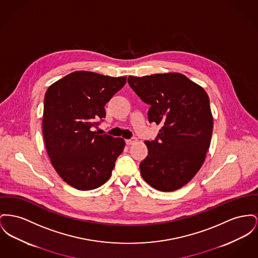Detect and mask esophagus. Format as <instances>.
I'll list each match as a JSON object with an SVG mask.
<instances>
[{"mask_svg": "<svg viewBox=\"0 0 258 258\" xmlns=\"http://www.w3.org/2000/svg\"><path fill=\"white\" fill-rule=\"evenodd\" d=\"M136 141H137V138H136V137H132L131 139H126V140H125V143H126L127 145H132V144H134Z\"/></svg>", "mask_w": 258, "mask_h": 258, "instance_id": "34e87169", "label": "esophagus"}]
</instances>
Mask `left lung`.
<instances>
[{
  "mask_svg": "<svg viewBox=\"0 0 258 258\" xmlns=\"http://www.w3.org/2000/svg\"><path fill=\"white\" fill-rule=\"evenodd\" d=\"M127 83L150 105L149 122L162 125L154 140L145 141L148 155L139 165L140 173L157 190H177L195 176L210 148V98L202 87L179 73L130 76Z\"/></svg>",
  "mask_w": 258,
  "mask_h": 258,
  "instance_id": "obj_1",
  "label": "left lung"
}]
</instances>
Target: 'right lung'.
<instances>
[{
	"label": "right lung",
	"mask_w": 258,
	"mask_h": 258,
	"mask_svg": "<svg viewBox=\"0 0 258 258\" xmlns=\"http://www.w3.org/2000/svg\"><path fill=\"white\" fill-rule=\"evenodd\" d=\"M126 78L76 71L52 84L44 100L43 135L57 173L79 190L103 185L112 174L124 140L94 131L106 116L107 102Z\"/></svg>",
	"instance_id": "1"
}]
</instances>
